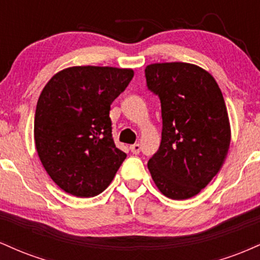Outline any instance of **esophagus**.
<instances>
[{"instance_id": "1", "label": "esophagus", "mask_w": 260, "mask_h": 260, "mask_svg": "<svg viewBox=\"0 0 260 260\" xmlns=\"http://www.w3.org/2000/svg\"><path fill=\"white\" fill-rule=\"evenodd\" d=\"M129 149H131V151H132L133 154H139V151H140V145L139 144H133V145H131L129 147Z\"/></svg>"}]
</instances>
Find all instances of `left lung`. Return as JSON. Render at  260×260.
I'll list each match as a JSON object with an SVG mask.
<instances>
[{
	"label": "left lung",
	"instance_id": "left-lung-1",
	"mask_svg": "<svg viewBox=\"0 0 260 260\" xmlns=\"http://www.w3.org/2000/svg\"><path fill=\"white\" fill-rule=\"evenodd\" d=\"M145 78L162 116L160 148L148 169L164 196L192 198L228 156L231 128L222 92L210 73L184 62L149 64Z\"/></svg>",
	"mask_w": 260,
	"mask_h": 260
}]
</instances>
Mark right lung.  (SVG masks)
<instances>
[{"instance_id":"add662e5","label":"right lung","mask_w":260,"mask_h":260,"mask_svg":"<svg viewBox=\"0 0 260 260\" xmlns=\"http://www.w3.org/2000/svg\"><path fill=\"white\" fill-rule=\"evenodd\" d=\"M133 76L129 68L74 66L44 86L35 111V147L44 169L66 193L100 194L126 159L113 142L109 115Z\"/></svg>"}]
</instances>
